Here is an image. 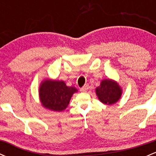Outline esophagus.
<instances>
[{
	"instance_id": "1",
	"label": "esophagus",
	"mask_w": 156,
	"mask_h": 156,
	"mask_svg": "<svg viewBox=\"0 0 156 156\" xmlns=\"http://www.w3.org/2000/svg\"><path fill=\"white\" fill-rule=\"evenodd\" d=\"M88 89H89V86L85 85V86H83L82 88H80V92H87V91H88Z\"/></svg>"
}]
</instances>
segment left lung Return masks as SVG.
I'll use <instances>...</instances> for the list:
<instances>
[{"instance_id":"1","label":"left lung","mask_w":156,"mask_h":156,"mask_svg":"<svg viewBox=\"0 0 156 156\" xmlns=\"http://www.w3.org/2000/svg\"><path fill=\"white\" fill-rule=\"evenodd\" d=\"M98 100L103 104L112 105L117 103L122 94V89L116 80L106 78L101 80V84L95 89Z\"/></svg>"}]
</instances>
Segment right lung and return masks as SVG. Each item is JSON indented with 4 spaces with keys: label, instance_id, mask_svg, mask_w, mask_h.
Segmentation results:
<instances>
[{
    "label": "right lung",
    "instance_id": "obj_1",
    "mask_svg": "<svg viewBox=\"0 0 156 156\" xmlns=\"http://www.w3.org/2000/svg\"><path fill=\"white\" fill-rule=\"evenodd\" d=\"M77 92L76 87H67L63 80L45 78L39 85V98L44 108L52 112H62Z\"/></svg>",
    "mask_w": 156,
    "mask_h": 156
}]
</instances>
